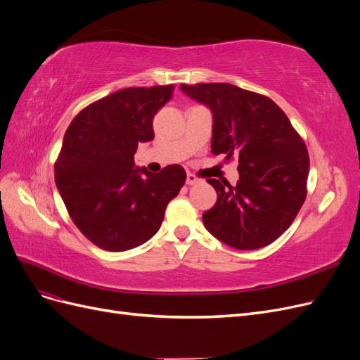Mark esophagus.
Masks as SVG:
<instances>
[{
	"label": "esophagus",
	"instance_id": "1",
	"mask_svg": "<svg viewBox=\"0 0 360 360\" xmlns=\"http://www.w3.org/2000/svg\"><path fill=\"white\" fill-rule=\"evenodd\" d=\"M201 180L197 177V176H193V174H188L186 176V184H189V186H193V184H198Z\"/></svg>",
	"mask_w": 360,
	"mask_h": 360
}]
</instances>
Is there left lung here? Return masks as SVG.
<instances>
[{
    "label": "left lung",
    "mask_w": 360,
    "mask_h": 360,
    "mask_svg": "<svg viewBox=\"0 0 360 360\" xmlns=\"http://www.w3.org/2000/svg\"><path fill=\"white\" fill-rule=\"evenodd\" d=\"M180 90L212 111V153L226 160L238 156L236 186L207 180L217 193L216 204L202 214L207 231L240 250L275 242L307 198V146L266 96L225 82L181 84Z\"/></svg>",
    "instance_id": "1"
}]
</instances>
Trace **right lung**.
I'll use <instances>...</instances> for the list:
<instances>
[{"label": "right lung", "instance_id": "1", "mask_svg": "<svg viewBox=\"0 0 360 360\" xmlns=\"http://www.w3.org/2000/svg\"><path fill=\"white\" fill-rule=\"evenodd\" d=\"M174 85L130 86L89 105L64 134L56 184L79 231L105 250L146 243L186 181L180 165L153 174L135 168L139 143L155 138L153 117Z\"/></svg>", "mask_w": 360, "mask_h": 360}]
</instances>
